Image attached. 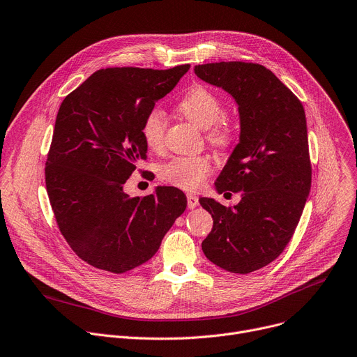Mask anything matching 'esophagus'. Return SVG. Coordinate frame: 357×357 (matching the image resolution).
<instances>
[{
	"mask_svg": "<svg viewBox=\"0 0 357 357\" xmlns=\"http://www.w3.org/2000/svg\"><path fill=\"white\" fill-rule=\"evenodd\" d=\"M186 199H188V208L189 209H195L199 205V198L195 197V195H192V193H188Z\"/></svg>",
	"mask_w": 357,
	"mask_h": 357,
	"instance_id": "34e87169",
	"label": "esophagus"
}]
</instances>
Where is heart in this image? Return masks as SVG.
I'll return each mask as SVG.
<instances>
[{
  "instance_id": "obj_1",
  "label": "heart",
  "mask_w": 357,
  "mask_h": 357,
  "mask_svg": "<svg viewBox=\"0 0 357 357\" xmlns=\"http://www.w3.org/2000/svg\"><path fill=\"white\" fill-rule=\"evenodd\" d=\"M179 112L201 129H208V139L213 145H225L231 138L228 125L220 121L222 102L218 96L202 85L192 86L178 104ZM165 112L152 109L142 125V137L146 146L159 151L164 146ZM211 159L204 155L176 156L160 168V178L167 183L183 190L199 189L211 174Z\"/></svg>"
}]
</instances>
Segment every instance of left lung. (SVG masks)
<instances>
[{"label": "left lung", "mask_w": 357, "mask_h": 357, "mask_svg": "<svg viewBox=\"0 0 357 357\" xmlns=\"http://www.w3.org/2000/svg\"><path fill=\"white\" fill-rule=\"evenodd\" d=\"M193 71L228 92L239 112V142L215 189L218 193L242 190L241 201L226 208L213 198L199 199L213 219L202 250L225 271L250 273L283 252L309 197L312 169L305 109L294 92L259 63L215 62Z\"/></svg>", "instance_id": "8db88e82"}]
</instances>
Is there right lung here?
Wrapping results in <instances>:
<instances>
[{
	"mask_svg": "<svg viewBox=\"0 0 357 357\" xmlns=\"http://www.w3.org/2000/svg\"><path fill=\"white\" fill-rule=\"evenodd\" d=\"M189 68L100 70L59 107L47 192L61 234L93 268L123 273L148 262L186 209L178 188L156 186L141 198L123 188L146 158V115Z\"/></svg>",
	"mask_w": 357,
	"mask_h": 357,
	"instance_id": "obj_1",
	"label": "right lung"
}]
</instances>
